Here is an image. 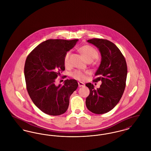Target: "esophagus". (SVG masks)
Returning a JSON list of instances; mask_svg holds the SVG:
<instances>
[{
    "label": "esophagus",
    "instance_id": "1",
    "mask_svg": "<svg viewBox=\"0 0 151 151\" xmlns=\"http://www.w3.org/2000/svg\"><path fill=\"white\" fill-rule=\"evenodd\" d=\"M78 86L79 87H83V86H85V83L83 82H78Z\"/></svg>",
    "mask_w": 151,
    "mask_h": 151
}]
</instances>
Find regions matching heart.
<instances>
[{
  "instance_id": "1",
  "label": "heart",
  "mask_w": 151,
  "mask_h": 151,
  "mask_svg": "<svg viewBox=\"0 0 151 151\" xmlns=\"http://www.w3.org/2000/svg\"><path fill=\"white\" fill-rule=\"evenodd\" d=\"M79 52L84 57L85 60L88 61H93L98 56V53L95 48L90 45H84L79 49ZM70 52H68L66 53L64 57V64L67 65L68 63V58ZM73 77L76 79L82 81L86 78V73L79 70H76L73 73Z\"/></svg>"
}]
</instances>
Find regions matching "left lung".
Returning <instances> with one entry per match:
<instances>
[{"instance_id":"left-lung-1","label":"left lung","mask_w":151,"mask_h":151,"mask_svg":"<svg viewBox=\"0 0 151 151\" xmlns=\"http://www.w3.org/2000/svg\"><path fill=\"white\" fill-rule=\"evenodd\" d=\"M87 41L98 48L101 55V62L94 81H101L102 84L96 89L91 83L86 84L90 90L86 105L89 111L102 114L114 109L122 96L126 87L127 64L119 48L111 41L101 39Z\"/></svg>"}]
</instances>
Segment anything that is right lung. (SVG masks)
Segmentation results:
<instances>
[{
    "mask_svg": "<svg viewBox=\"0 0 151 151\" xmlns=\"http://www.w3.org/2000/svg\"><path fill=\"white\" fill-rule=\"evenodd\" d=\"M78 39H49L40 44L28 56L24 66L27 89L33 103L49 115H60L68 109L70 96L77 88L76 79H66L63 86L55 79L65 70L64 57Z\"/></svg>",
    "mask_w": 151,
    "mask_h": 151,
    "instance_id": "1",
    "label": "right lung"
}]
</instances>
